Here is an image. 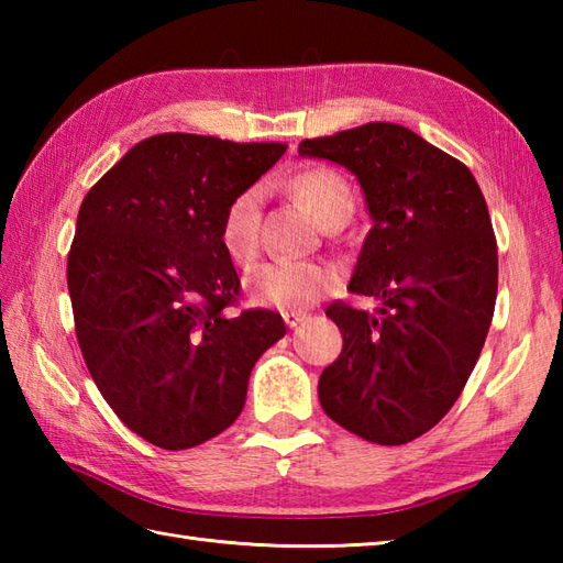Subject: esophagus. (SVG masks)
<instances>
[{"instance_id":"1","label":"esophagus","mask_w":563,"mask_h":563,"mask_svg":"<svg viewBox=\"0 0 563 563\" xmlns=\"http://www.w3.org/2000/svg\"><path fill=\"white\" fill-rule=\"evenodd\" d=\"M305 319H307V314H302V312H283V321H285V324H288L290 329L300 327Z\"/></svg>"}]
</instances>
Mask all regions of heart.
<instances>
[{"instance_id":"heart-1","label":"heart","mask_w":563,"mask_h":563,"mask_svg":"<svg viewBox=\"0 0 563 563\" xmlns=\"http://www.w3.org/2000/svg\"><path fill=\"white\" fill-rule=\"evenodd\" d=\"M290 194L309 208L319 224L351 218L353 190L349 181L327 166L307 169L290 181ZM263 196L258 188L239 194L222 220V246L236 266H251L261 254ZM339 288V273L321 261H271L246 278L249 300L258 307L302 312Z\"/></svg>"}]
</instances>
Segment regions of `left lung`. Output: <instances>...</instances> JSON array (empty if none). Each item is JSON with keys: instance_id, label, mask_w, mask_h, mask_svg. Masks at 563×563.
<instances>
[{"instance_id": "8db88e82", "label": "left lung", "mask_w": 563, "mask_h": 563, "mask_svg": "<svg viewBox=\"0 0 563 563\" xmlns=\"http://www.w3.org/2000/svg\"><path fill=\"white\" fill-rule=\"evenodd\" d=\"M302 157L349 169L373 227L349 290L375 312L331 305L343 351L319 377L331 421L404 445L457 401L494 319L498 249L472 172L397 123L302 140Z\"/></svg>"}]
</instances>
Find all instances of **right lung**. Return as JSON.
Listing matches in <instances>:
<instances>
[{
	"mask_svg": "<svg viewBox=\"0 0 563 563\" xmlns=\"http://www.w3.org/2000/svg\"><path fill=\"white\" fill-rule=\"evenodd\" d=\"M285 150L152 135L81 200L67 256L79 349L115 416L152 445L188 450L230 428L251 369L285 336L271 309L224 312L239 275L222 246L230 202Z\"/></svg>",
	"mask_w": 563,
	"mask_h": 563,
	"instance_id": "1",
	"label": "right lung"
}]
</instances>
